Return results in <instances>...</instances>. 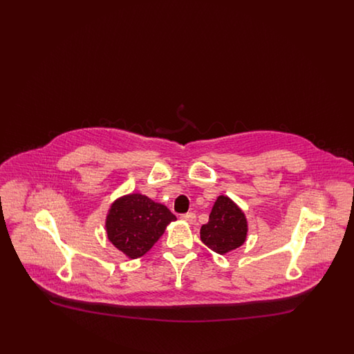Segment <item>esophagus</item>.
<instances>
[{
	"mask_svg": "<svg viewBox=\"0 0 354 354\" xmlns=\"http://www.w3.org/2000/svg\"><path fill=\"white\" fill-rule=\"evenodd\" d=\"M180 219L185 220V221L189 223V224H192V223H195V220H196V215H195L194 212H187V214L180 215Z\"/></svg>",
	"mask_w": 354,
	"mask_h": 354,
	"instance_id": "1",
	"label": "esophagus"
}]
</instances>
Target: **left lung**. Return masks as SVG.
<instances>
[{
    "label": "left lung",
    "instance_id": "obj_1",
    "mask_svg": "<svg viewBox=\"0 0 354 354\" xmlns=\"http://www.w3.org/2000/svg\"><path fill=\"white\" fill-rule=\"evenodd\" d=\"M248 225L243 211L228 196L221 195L212 207L209 220L201 228L203 243L224 254L239 248L247 239Z\"/></svg>",
    "mask_w": 354,
    "mask_h": 354
}]
</instances>
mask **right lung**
I'll return each instance as SVG.
<instances>
[{"label":"right lung","instance_id":"right-lung-1","mask_svg":"<svg viewBox=\"0 0 354 354\" xmlns=\"http://www.w3.org/2000/svg\"><path fill=\"white\" fill-rule=\"evenodd\" d=\"M176 216L160 203L140 194H130L111 204L106 231L109 240L130 259L149 252Z\"/></svg>","mask_w":354,"mask_h":354}]
</instances>
